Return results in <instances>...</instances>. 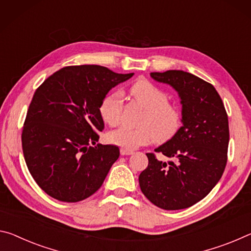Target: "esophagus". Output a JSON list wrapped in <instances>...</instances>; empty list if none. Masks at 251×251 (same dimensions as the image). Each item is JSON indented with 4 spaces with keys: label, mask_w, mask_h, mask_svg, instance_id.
Returning <instances> with one entry per match:
<instances>
[{
    "label": "esophagus",
    "mask_w": 251,
    "mask_h": 251,
    "mask_svg": "<svg viewBox=\"0 0 251 251\" xmlns=\"http://www.w3.org/2000/svg\"><path fill=\"white\" fill-rule=\"evenodd\" d=\"M120 153H121L122 155H130V154L133 153V151L126 150V149H121V150H120Z\"/></svg>",
    "instance_id": "esophagus-1"
}]
</instances>
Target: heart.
I'll list each match as a JSON object with an SVG mask.
<instances>
[{"label":"heart","mask_w":251,"mask_h":251,"mask_svg":"<svg viewBox=\"0 0 251 251\" xmlns=\"http://www.w3.org/2000/svg\"><path fill=\"white\" fill-rule=\"evenodd\" d=\"M130 94L145 111L138 120L137 128H119L106 134L111 145L122 149L133 150L151 141L166 142L174 138L181 126V113L169 102L168 94L151 83L141 79L131 85ZM123 111L122 96L113 91L102 99L99 112L106 125L116 126L121 121Z\"/></svg>","instance_id":"heart-1"}]
</instances>
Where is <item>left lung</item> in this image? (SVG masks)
Segmentation results:
<instances>
[{"mask_svg":"<svg viewBox=\"0 0 251 251\" xmlns=\"http://www.w3.org/2000/svg\"><path fill=\"white\" fill-rule=\"evenodd\" d=\"M151 77L170 84L181 99L182 126L155 153L139 176L142 194L154 206L179 210L203 199L223 176L228 159L229 125L224 102L213 85L191 73L169 70Z\"/></svg>","mask_w":251,"mask_h":251,"instance_id":"obj_1","label":"left lung"}]
</instances>
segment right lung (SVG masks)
Here are the masks:
<instances>
[{
  "label": "right lung",
  "mask_w": 251,
  "mask_h": 251,
  "mask_svg": "<svg viewBox=\"0 0 251 251\" xmlns=\"http://www.w3.org/2000/svg\"><path fill=\"white\" fill-rule=\"evenodd\" d=\"M133 73L101 65H72L53 73L36 89L22 130L27 169L52 198L77 202L102 186L120 151L100 145L104 123L99 106L106 93Z\"/></svg>",
  "instance_id": "add662e5"
}]
</instances>
